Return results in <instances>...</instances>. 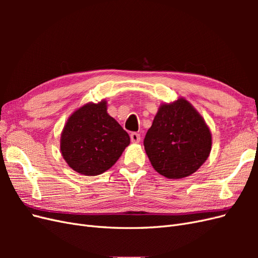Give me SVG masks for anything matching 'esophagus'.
Instances as JSON below:
<instances>
[{
	"label": "esophagus",
	"instance_id": "34e87169",
	"mask_svg": "<svg viewBox=\"0 0 258 258\" xmlns=\"http://www.w3.org/2000/svg\"><path fill=\"white\" fill-rule=\"evenodd\" d=\"M130 139H131L132 143H139L140 141H141V136L137 134V132H132V134L130 135Z\"/></svg>",
	"mask_w": 258,
	"mask_h": 258
}]
</instances>
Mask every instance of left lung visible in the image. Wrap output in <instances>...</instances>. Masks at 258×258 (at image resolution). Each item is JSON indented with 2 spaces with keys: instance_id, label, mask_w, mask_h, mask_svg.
Instances as JSON below:
<instances>
[{
  "instance_id": "left-lung-1",
  "label": "left lung",
  "mask_w": 258,
  "mask_h": 258,
  "mask_svg": "<svg viewBox=\"0 0 258 258\" xmlns=\"http://www.w3.org/2000/svg\"><path fill=\"white\" fill-rule=\"evenodd\" d=\"M212 135L199 112L184 98L162 103L144 139L153 168L171 179L183 178L204 165Z\"/></svg>"
}]
</instances>
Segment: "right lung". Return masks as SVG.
Wrapping results in <instances>:
<instances>
[{"label": "right lung", "mask_w": 258, "mask_h": 258, "mask_svg": "<svg viewBox=\"0 0 258 258\" xmlns=\"http://www.w3.org/2000/svg\"><path fill=\"white\" fill-rule=\"evenodd\" d=\"M130 138L107 113L105 100L88 102L69 117L60 138V152L70 168L92 176L115 165Z\"/></svg>", "instance_id": "add662e5"}]
</instances>
